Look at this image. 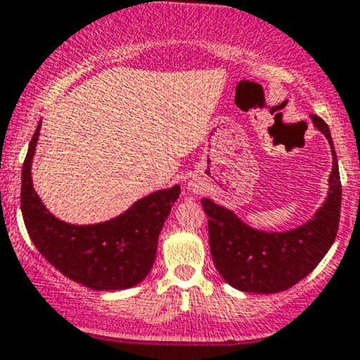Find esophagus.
I'll use <instances>...</instances> for the list:
<instances>
[{
    "label": "esophagus",
    "instance_id": "obj_1",
    "mask_svg": "<svg viewBox=\"0 0 360 360\" xmlns=\"http://www.w3.org/2000/svg\"><path fill=\"white\" fill-rule=\"evenodd\" d=\"M192 187H194V192H198V191H195V185H192Z\"/></svg>",
    "mask_w": 360,
    "mask_h": 360
}]
</instances>
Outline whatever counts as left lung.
<instances>
[{"label": "left lung", "mask_w": 360, "mask_h": 360, "mask_svg": "<svg viewBox=\"0 0 360 360\" xmlns=\"http://www.w3.org/2000/svg\"><path fill=\"white\" fill-rule=\"evenodd\" d=\"M312 121L326 135L333 153L328 199L312 220L295 231L266 234L248 227L231 210L201 199L214 266L237 290L265 295L290 290L316 269L335 243L342 211L338 159L328 124L316 114Z\"/></svg>", "instance_id": "obj_1"}]
</instances>
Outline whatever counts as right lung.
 Segmentation results:
<instances>
[{
  "label": "right lung",
  "instance_id": "right-lung-1",
  "mask_svg": "<svg viewBox=\"0 0 360 360\" xmlns=\"http://www.w3.org/2000/svg\"><path fill=\"white\" fill-rule=\"evenodd\" d=\"M36 128L22 166L20 210L25 229L39 253L58 272L97 291L126 290L153 269L158 237L180 187L140 199L114 220L97 225H70L55 218L32 188L31 161L39 136Z\"/></svg>",
  "mask_w": 360,
  "mask_h": 360
}]
</instances>
